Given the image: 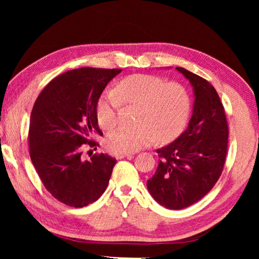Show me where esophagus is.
Returning <instances> with one entry per match:
<instances>
[{"label": "esophagus", "mask_w": 259, "mask_h": 259, "mask_svg": "<svg viewBox=\"0 0 259 259\" xmlns=\"http://www.w3.org/2000/svg\"><path fill=\"white\" fill-rule=\"evenodd\" d=\"M124 157H133V154H129V153H117L116 154V159H119V160H121V159H124Z\"/></svg>", "instance_id": "34e87169"}]
</instances>
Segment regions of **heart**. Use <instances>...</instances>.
I'll return each instance as SVG.
<instances>
[{
    "mask_svg": "<svg viewBox=\"0 0 259 259\" xmlns=\"http://www.w3.org/2000/svg\"><path fill=\"white\" fill-rule=\"evenodd\" d=\"M116 95L105 91L96 104V117L103 129H112L117 122L119 99L139 106L136 128H119L107 136L109 150L133 153L150 145L155 137L166 143L183 133L190 119L192 97L185 85L164 78L135 74L124 77L115 88Z\"/></svg>",
    "mask_w": 259,
    "mask_h": 259,
    "instance_id": "b5f03b06",
    "label": "heart"
}]
</instances>
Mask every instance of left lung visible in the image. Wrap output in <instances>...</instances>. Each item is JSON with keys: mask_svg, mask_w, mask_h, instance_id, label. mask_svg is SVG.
<instances>
[{"mask_svg": "<svg viewBox=\"0 0 259 259\" xmlns=\"http://www.w3.org/2000/svg\"><path fill=\"white\" fill-rule=\"evenodd\" d=\"M194 89V106L187 129L157 150L160 161L147 188L161 205L174 210L190 207L214 186L224 168L229 125L217 91L203 77L176 67Z\"/></svg>", "mask_w": 259, "mask_h": 259, "instance_id": "1", "label": "left lung"}]
</instances>
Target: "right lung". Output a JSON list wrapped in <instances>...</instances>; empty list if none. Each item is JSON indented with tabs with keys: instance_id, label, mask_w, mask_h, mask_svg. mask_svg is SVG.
<instances>
[{
	"instance_id": "1",
	"label": "right lung",
	"mask_w": 259,
	"mask_h": 259,
	"mask_svg": "<svg viewBox=\"0 0 259 259\" xmlns=\"http://www.w3.org/2000/svg\"><path fill=\"white\" fill-rule=\"evenodd\" d=\"M122 69L83 67L55 77L41 91L30 114L29 155L47 191L69 207L82 208L106 190L116 160L108 154L83 159L97 150L103 136L96 104L107 83Z\"/></svg>"
}]
</instances>
